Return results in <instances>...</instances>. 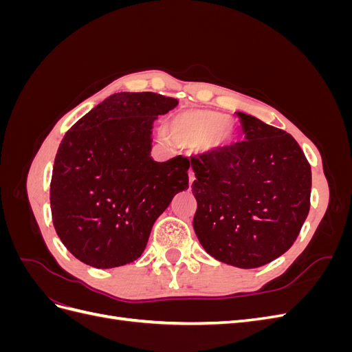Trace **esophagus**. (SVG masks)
I'll use <instances>...</instances> for the list:
<instances>
[{
  "label": "esophagus",
  "instance_id": "34e87169",
  "mask_svg": "<svg viewBox=\"0 0 352 352\" xmlns=\"http://www.w3.org/2000/svg\"><path fill=\"white\" fill-rule=\"evenodd\" d=\"M189 185H192L194 184V180H195V175H194V172H192V168L189 170Z\"/></svg>",
  "mask_w": 352,
  "mask_h": 352
}]
</instances>
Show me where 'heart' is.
I'll list each match as a JSON object with an SVG mask.
<instances>
[{"label":"heart","instance_id":"1","mask_svg":"<svg viewBox=\"0 0 352 352\" xmlns=\"http://www.w3.org/2000/svg\"><path fill=\"white\" fill-rule=\"evenodd\" d=\"M229 117L216 111H189L170 122L168 133L175 141L198 145L207 141L208 150L219 151L232 144L235 131L228 124Z\"/></svg>","mask_w":352,"mask_h":352}]
</instances>
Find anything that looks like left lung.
Returning <instances> with one entry per match:
<instances>
[{"instance_id":"obj_1","label":"left lung","mask_w":352,"mask_h":352,"mask_svg":"<svg viewBox=\"0 0 352 352\" xmlns=\"http://www.w3.org/2000/svg\"><path fill=\"white\" fill-rule=\"evenodd\" d=\"M236 114L245 141L190 158L194 230L211 257L255 269L295 242L310 211L311 167L289 133Z\"/></svg>"}]
</instances>
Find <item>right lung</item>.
<instances>
[{"label": "right lung", "mask_w": 352, "mask_h": 352, "mask_svg": "<svg viewBox=\"0 0 352 352\" xmlns=\"http://www.w3.org/2000/svg\"><path fill=\"white\" fill-rule=\"evenodd\" d=\"M177 100L117 92L63 138L52 168V223L82 263L113 269L141 257L155 220L188 189L189 160L154 162L153 124Z\"/></svg>", "instance_id": "add662e5"}]
</instances>
